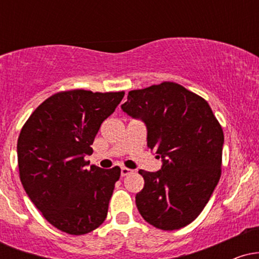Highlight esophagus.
Wrapping results in <instances>:
<instances>
[{"label":"esophagus","instance_id":"obj_1","mask_svg":"<svg viewBox=\"0 0 259 259\" xmlns=\"http://www.w3.org/2000/svg\"><path fill=\"white\" fill-rule=\"evenodd\" d=\"M132 169H129V168H121L120 169V174H121V177H126V175H129L130 173H132Z\"/></svg>","mask_w":259,"mask_h":259}]
</instances>
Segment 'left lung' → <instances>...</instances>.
Wrapping results in <instances>:
<instances>
[{"label":"left lung","mask_w":259,"mask_h":259,"mask_svg":"<svg viewBox=\"0 0 259 259\" xmlns=\"http://www.w3.org/2000/svg\"><path fill=\"white\" fill-rule=\"evenodd\" d=\"M121 109L145 123L147 146L162 158L145 180L136 207L147 223L178 230L194 222L221 179L224 134L206 100L164 81L127 94Z\"/></svg>","instance_id":"left-lung-1"}]
</instances>
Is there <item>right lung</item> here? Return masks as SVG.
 Here are the masks:
<instances>
[{
  "instance_id": "right-lung-1",
  "label": "right lung",
  "mask_w": 259,
  "mask_h": 259,
  "mask_svg": "<svg viewBox=\"0 0 259 259\" xmlns=\"http://www.w3.org/2000/svg\"><path fill=\"white\" fill-rule=\"evenodd\" d=\"M123 97V91L58 92L32 112L20 132L23 187L45 219L64 233L84 235L105 222L120 168L86 169L84 158Z\"/></svg>"
}]
</instances>
